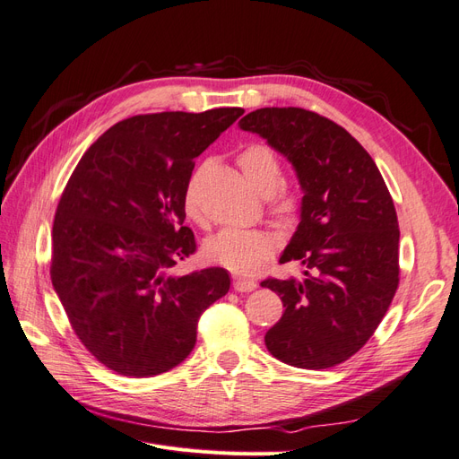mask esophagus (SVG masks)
<instances>
[{"mask_svg":"<svg viewBox=\"0 0 459 459\" xmlns=\"http://www.w3.org/2000/svg\"><path fill=\"white\" fill-rule=\"evenodd\" d=\"M233 289L238 290V293H251V290L256 289V281L243 280V277H233Z\"/></svg>","mask_w":459,"mask_h":459,"instance_id":"esophagus-1","label":"esophagus"}]
</instances>
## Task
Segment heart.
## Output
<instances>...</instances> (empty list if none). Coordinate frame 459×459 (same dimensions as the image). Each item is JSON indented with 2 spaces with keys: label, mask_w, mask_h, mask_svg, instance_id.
I'll return each instance as SVG.
<instances>
[{
  "label": "heart",
  "mask_w": 459,
  "mask_h": 459,
  "mask_svg": "<svg viewBox=\"0 0 459 459\" xmlns=\"http://www.w3.org/2000/svg\"><path fill=\"white\" fill-rule=\"evenodd\" d=\"M238 164L248 184L262 197H268V212L280 226H295L302 216V195L297 189L280 187L283 182V164L275 152L262 143L247 145L239 155ZM199 172L193 174L184 187L186 212L199 220L201 208L197 197ZM275 251V239L264 230L224 228L204 243V253L212 262L231 272L251 273L262 262H266Z\"/></svg>",
  "instance_id": "obj_1"
}]
</instances>
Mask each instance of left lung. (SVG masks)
<instances>
[{
  "label": "left lung",
  "instance_id": "obj_1",
  "mask_svg": "<svg viewBox=\"0 0 459 459\" xmlns=\"http://www.w3.org/2000/svg\"><path fill=\"white\" fill-rule=\"evenodd\" d=\"M239 126L283 152L304 191L299 230L280 262H300L307 277L260 283L285 307L264 341L289 366L342 364L369 341L398 289L400 230L391 193L369 152L314 110L266 107Z\"/></svg>",
  "mask_w": 459,
  "mask_h": 459
}]
</instances>
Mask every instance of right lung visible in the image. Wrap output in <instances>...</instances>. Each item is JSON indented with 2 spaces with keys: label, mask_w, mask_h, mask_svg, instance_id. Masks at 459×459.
I'll list each match as a JSON object with an SVG mask.
<instances>
[{
  "label": "right lung",
  "mask_w": 459,
  "mask_h": 459,
  "mask_svg": "<svg viewBox=\"0 0 459 459\" xmlns=\"http://www.w3.org/2000/svg\"><path fill=\"white\" fill-rule=\"evenodd\" d=\"M243 113L124 118L68 178L53 220L51 283L74 335L118 375L152 377L184 362L201 314L230 290L224 268H172L197 251L184 226L193 159Z\"/></svg>",
  "instance_id": "obj_1"
}]
</instances>
